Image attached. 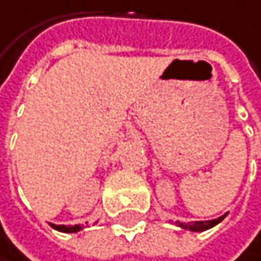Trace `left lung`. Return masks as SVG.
<instances>
[{"instance_id": "1", "label": "left lung", "mask_w": 261, "mask_h": 261, "mask_svg": "<svg viewBox=\"0 0 261 261\" xmlns=\"http://www.w3.org/2000/svg\"><path fill=\"white\" fill-rule=\"evenodd\" d=\"M227 214H224V216H220L217 219H214V220H200V222H179L176 220V225L177 227H181V228H186V230H191V232H204V230H209V228L212 227H216L217 224H220L222 220L225 219Z\"/></svg>"}]
</instances>
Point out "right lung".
<instances>
[{
  "label": "right lung",
  "mask_w": 261,
  "mask_h": 261,
  "mask_svg": "<svg viewBox=\"0 0 261 261\" xmlns=\"http://www.w3.org/2000/svg\"><path fill=\"white\" fill-rule=\"evenodd\" d=\"M52 228H56L59 232H65V233H75L82 230V225H56V224H50Z\"/></svg>",
  "instance_id": "1"
}]
</instances>
